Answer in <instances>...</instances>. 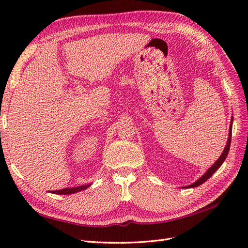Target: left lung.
I'll return each mask as SVG.
<instances>
[{"mask_svg":"<svg viewBox=\"0 0 248 248\" xmlns=\"http://www.w3.org/2000/svg\"><path fill=\"white\" fill-rule=\"evenodd\" d=\"M232 117L231 118V124H230L229 138H228L227 145H226V147H224V149H223V151H222L221 155L219 156V158L217 159V160L213 163V166L210 167V168L207 170V171L205 172V174L202 175L200 179H198L196 182H193L192 184H190V185H188V186H186V187H183V188H193V187H198V186L202 185V183L206 182L207 180H208L210 177H211L217 170H218V169L221 167V164L223 163V161H224V160H226L227 156H228V154H229V151H230L231 140H232Z\"/></svg>","mask_w":248,"mask_h":248,"instance_id":"1","label":"left lung"}]
</instances>
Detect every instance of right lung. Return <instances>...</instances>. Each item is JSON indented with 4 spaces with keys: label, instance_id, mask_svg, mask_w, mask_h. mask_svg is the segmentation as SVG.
Instances as JSON below:
<instances>
[{
    "label": "right lung",
    "instance_id": "obj_1",
    "mask_svg": "<svg viewBox=\"0 0 248 248\" xmlns=\"http://www.w3.org/2000/svg\"><path fill=\"white\" fill-rule=\"evenodd\" d=\"M91 184L92 183L80 185V186H77V187H68V188H64V189H61V190H54V191H51V192L52 193H56V194H72V193H77V192H79L81 190L87 189L88 187L91 186Z\"/></svg>",
    "mask_w": 248,
    "mask_h": 248
}]
</instances>
